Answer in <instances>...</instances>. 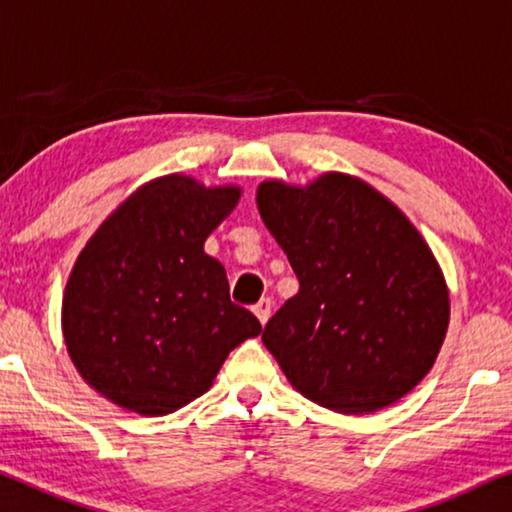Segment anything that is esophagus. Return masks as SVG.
<instances>
[{"mask_svg": "<svg viewBox=\"0 0 512 512\" xmlns=\"http://www.w3.org/2000/svg\"><path fill=\"white\" fill-rule=\"evenodd\" d=\"M252 311H255V316L260 318V323L264 325V323H267V320H269V316H271V299H269V297L260 299V302L252 306Z\"/></svg>", "mask_w": 512, "mask_h": 512, "instance_id": "34e87169", "label": "esophagus"}]
</instances>
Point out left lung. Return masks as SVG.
Returning a JSON list of instances; mask_svg holds the SVG:
<instances>
[{
    "mask_svg": "<svg viewBox=\"0 0 512 512\" xmlns=\"http://www.w3.org/2000/svg\"><path fill=\"white\" fill-rule=\"evenodd\" d=\"M257 208L299 281L262 335L290 384L344 414L410 393L438 358L449 320L445 278L412 222L342 173L304 189L264 182Z\"/></svg>",
    "mask_w": 512,
    "mask_h": 512,
    "instance_id": "8db88e82",
    "label": "left lung"
}]
</instances>
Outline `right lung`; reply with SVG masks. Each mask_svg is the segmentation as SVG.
<instances>
[{"instance_id": "add662e5", "label": "right lung", "mask_w": 512, "mask_h": 512, "mask_svg": "<svg viewBox=\"0 0 512 512\" xmlns=\"http://www.w3.org/2000/svg\"><path fill=\"white\" fill-rule=\"evenodd\" d=\"M241 196L168 175L140 187L102 222L63 297L72 363L105 398L163 417L213 384L229 351L262 332L231 302L227 271L203 252Z\"/></svg>"}]
</instances>
